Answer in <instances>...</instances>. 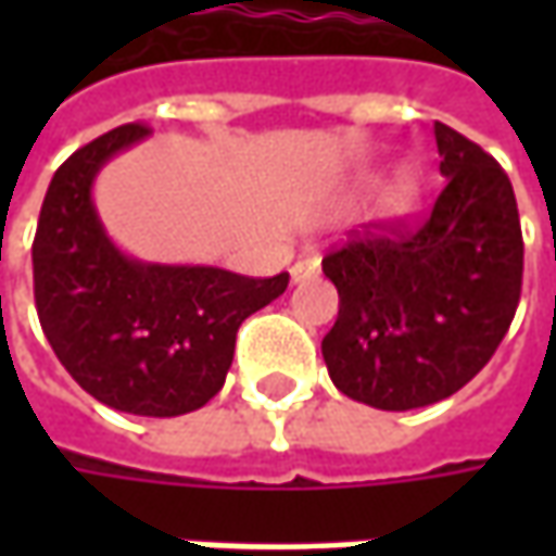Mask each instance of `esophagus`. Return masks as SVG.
Here are the masks:
<instances>
[{"label":"esophagus","mask_w":556,"mask_h":556,"mask_svg":"<svg viewBox=\"0 0 556 556\" xmlns=\"http://www.w3.org/2000/svg\"><path fill=\"white\" fill-rule=\"evenodd\" d=\"M318 275V260L315 256H303V260H296L293 266H290V278L300 285V281H309Z\"/></svg>","instance_id":"1"}]
</instances>
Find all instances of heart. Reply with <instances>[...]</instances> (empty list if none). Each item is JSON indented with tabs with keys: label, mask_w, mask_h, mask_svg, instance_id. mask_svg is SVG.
I'll return each instance as SVG.
<instances>
[{
	"label": "heart",
	"mask_w": 556,
	"mask_h": 556,
	"mask_svg": "<svg viewBox=\"0 0 556 556\" xmlns=\"http://www.w3.org/2000/svg\"><path fill=\"white\" fill-rule=\"evenodd\" d=\"M417 194H420V188H417L415 173H412V169H395L393 176L380 185V191H377V206H380L383 216L399 219V216H405V213L415 206Z\"/></svg>",
	"instance_id": "b5f03b06"
}]
</instances>
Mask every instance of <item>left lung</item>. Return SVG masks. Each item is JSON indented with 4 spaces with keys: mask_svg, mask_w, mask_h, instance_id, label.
I'll list each match as a JSON object with an SVG mask.
<instances>
[{
    "mask_svg": "<svg viewBox=\"0 0 556 556\" xmlns=\"http://www.w3.org/2000/svg\"><path fill=\"white\" fill-rule=\"evenodd\" d=\"M445 188L420 228H390L321 260L340 312L321 340L333 387L383 412L458 393L495 355L523 285V231L495 157L437 123Z\"/></svg>",
    "mask_w": 556,
    "mask_h": 556,
    "instance_id": "8db88e82",
    "label": "left lung"
}]
</instances>
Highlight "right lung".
<instances>
[{
    "label": "right lung",
    "instance_id": "obj_1",
    "mask_svg": "<svg viewBox=\"0 0 556 556\" xmlns=\"http://www.w3.org/2000/svg\"><path fill=\"white\" fill-rule=\"evenodd\" d=\"M148 132L126 123L58 166L33 238V296L58 362L86 393L126 415L176 417L223 390L241 321L290 278L141 263L108 238L96 176Z\"/></svg>",
    "mask_w": 556,
    "mask_h": 556
}]
</instances>
